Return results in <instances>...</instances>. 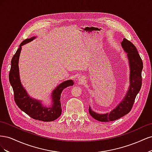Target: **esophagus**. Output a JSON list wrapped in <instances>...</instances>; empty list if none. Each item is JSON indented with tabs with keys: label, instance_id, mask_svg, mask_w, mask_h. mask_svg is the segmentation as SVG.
<instances>
[{
	"label": "esophagus",
	"instance_id": "34e87169",
	"mask_svg": "<svg viewBox=\"0 0 152 152\" xmlns=\"http://www.w3.org/2000/svg\"><path fill=\"white\" fill-rule=\"evenodd\" d=\"M84 78L82 77V76H80L79 77V81H81V82H82V81H84Z\"/></svg>",
	"mask_w": 152,
	"mask_h": 152
}]
</instances>
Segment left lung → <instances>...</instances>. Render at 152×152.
<instances>
[{
    "label": "left lung",
    "instance_id": "obj_1",
    "mask_svg": "<svg viewBox=\"0 0 152 152\" xmlns=\"http://www.w3.org/2000/svg\"><path fill=\"white\" fill-rule=\"evenodd\" d=\"M122 47L127 53L130 65V87L121 103L110 113L98 114L89 108V114L96 120L100 122L116 121L129 113L134 104L135 98L141 89L142 85L141 72L143 63L136 48L129 40L124 38L121 43Z\"/></svg>",
    "mask_w": 152,
    "mask_h": 152
}]
</instances>
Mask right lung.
<instances>
[{
    "label": "right lung",
    "mask_w": 152,
    "mask_h": 152,
    "mask_svg": "<svg viewBox=\"0 0 152 152\" xmlns=\"http://www.w3.org/2000/svg\"><path fill=\"white\" fill-rule=\"evenodd\" d=\"M35 38L26 39L20 44L19 48L11 59L9 79L13 89L14 99L18 107L32 118L43 122H50L56 120L61 115L62 112L60 102L61 93L63 89L73 86V82L72 80H66L59 84L54 90L52 94L53 104L49 108L42 107L40 102L29 97L21 84L18 69V59L22 45L30 42Z\"/></svg>",
    "instance_id": "add662e5"
}]
</instances>
